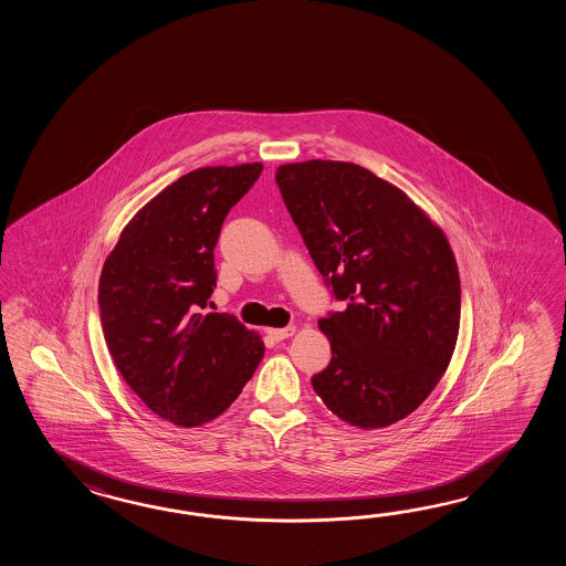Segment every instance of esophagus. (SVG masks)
Listing matches in <instances>:
<instances>
[{
	"instance_id": "34e87169",
	"label": "esophagus",
	"mask_w": 566,
	"mask_h": 566,
	"mask_svg": "<svg viewBox=\"0 0 566 566\" xmlns=\"http://www.w3.org/2000/svg\"><path fill=\"white\" fill-rule=\"evenodd\" d=\"M293 334H295V327H293V325H289V327H277V329H269V337H273L275 342L287 339V337L293 336Z\"/></svg>"
}]
</instances>
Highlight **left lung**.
Here are the masks:
<instances>
[{
    "label": "left lung",
    "mask_w": 566,
    "mask_h": 566,
    "mask_svg": "<svg viewBox=\"0 0 566 566\" xmlns=\"http://www.w3.org/2000/svg\"><path fill=\"white\" fill-rule=\"evenodd\" d=\"M283 202L344 312L317 324L332 346L313 390L342 421L382 429L431 395L461 317L446 232L390 181L348 161L279 166Z\"/></svg>",
    "instance_id": "1"
}]
</instances>
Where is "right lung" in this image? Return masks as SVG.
Here are the masks:
<instances>
[{
	"instance_id": "add662e5",
	"label": "right lung",
	"mask_w": 566,
	"mask_h": 566,
	"mask_svg": "<svg viewBox=\"0 0 566 566\" xmlns=\"http://www.w3.org/2000/svg\"><path fill=\"white\" fill-rule=\"evenodd\" d=\"M263 164L198 168L129 220L103 265L98 310L123 380L164 421L200 427L229 409L265 344L230 313H205L214 247Z\"/></svg>"
}]
</instances>
